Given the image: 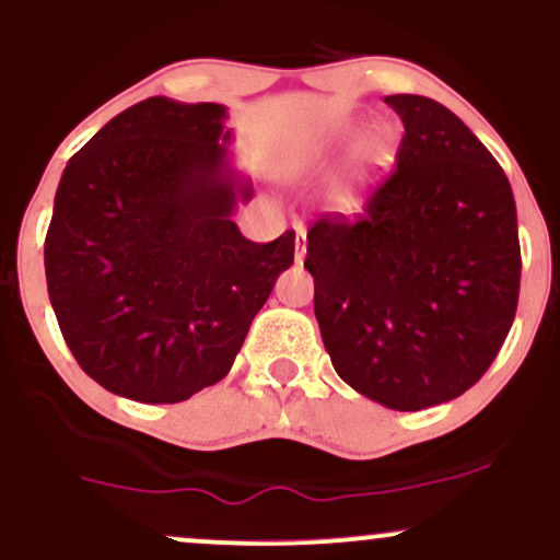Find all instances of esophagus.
Returning <instances> with one entry per match:
<instances>
[{
  "mask_svg": "<svg viewBox=\"0 0 560 560\" xmlns=\"http://www.w3.org/2000/svg\"><path fill=\"white\" fill-rule=\"evenodd\" d=\"M294 229H298V240H294V260L302 262L305 260V247H307L305 231H302V226H294Z\"/></svg>",
  "mask_w": 560,
  "mask_h": 560,
  "instance_id": "esophagus-1",
  "label": "esophagus"
}]
</instances>
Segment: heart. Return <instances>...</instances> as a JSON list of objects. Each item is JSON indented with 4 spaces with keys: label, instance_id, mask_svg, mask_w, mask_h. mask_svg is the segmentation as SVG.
Segmentation results:
<instances>
[{
    "label": "heart",
    "instance_id": "1",
    "mask_svg": "<svg viewBox=\"0 0 560 560\" xmlns=\"http://www.w3.org/2000/svg\"><path fill=\"white\" fill-rule=\"evenodd\" d=\"M358 133V124L352 120H342L329 131V144L342 147ZM392 152H395V131H392L389 124L384 120H374L361 131V137L355 141V158H352V165L347 168L342 182L334 189V199H337L339 208L355 210L358 205L363 202L365 184L374 176L376 171H382L384 165L392 160Z\"/></svg>",
    "mask_w": 560,
    "mask_h": 560
}]
</instances>
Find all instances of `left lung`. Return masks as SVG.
I'll list each match as a JSON object with an SVG mask.
<instances>
[{
    "label": "left lung",
    "instance_id": "8db88e82",
    "mask_svg": "<svg viewBox=\"0 0 560 560\" xmlns=\"http://www.w3.org/2000/svg\"><path fill=\"white\" fill-rule=\"evenodd\" d=\"M384 102L405 126L397 168L361 221L307 231L305 268L339 378L384 408L421 410L474 387L511 331L516 202L458 115L419 94Z\"/></svg>",
    "mask_w": 560,
    "mask_h": 560
}]
</instances>
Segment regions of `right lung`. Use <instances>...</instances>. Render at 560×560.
<instances>
[{
	"label": "right lung",
	"instance_id": "add662e5",
	"mask_svg": "<svg viewBox=\"0 0 560 560\" xmlns=\"http://www.w3.org/2000/svg\"><path fill=\"white\" fill-rule=\"evenodd\" d=\"M229 110L150 96L68 160L44 242L49 302L79 365L113 395L182 402L221 382L294 260L234 223L253 182Z\"/></svg>",
	"mask_w": 560,
	"mask_h": 560
}]
</instances>
